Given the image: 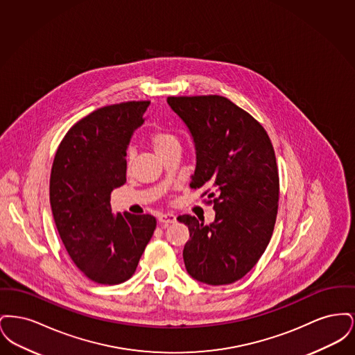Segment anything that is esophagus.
Instances as JSON below:
<instances>
[{
  "instance_id": "obj_1",
  "label": "esophagus",
  "mask_w": 355,
  "mask_h": 355,
  "mask_svg": "<svg viewBox=\"0 0 355 355\" xmlns=\"http://www.w3.org/2000/svg\"><path fill=\"white\" fill-rule=\"evenodd\" d=\"M158 220L162 225H169V223H174L177 220V217L174 214H171V213H164V214H161L158 217Z\"/></svg>"
}]
</instances>
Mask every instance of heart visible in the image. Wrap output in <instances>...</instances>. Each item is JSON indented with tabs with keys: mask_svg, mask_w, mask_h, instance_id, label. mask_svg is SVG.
Masks as SVG:
<instances>
[{
	"mask_svg": "<svg viewBox=\"0 0 355 355\" xmlns=\"http://www.w3.org/2000/svg\"><path fill=\"white\" fill-rule=\"evenodd\" d=\"M149 141L152 144L153 149L155 150V153L158 155L164 154L165 152H168L169 149L173 148H180V141H178V137L174 135L173 132H170L169 129H157L154 130L150 137H149ZM133 152L129 150L128 152V164L130 165L132 164V159H133Z\"/></svg>",
	"mask_w": 355,
	"mask_h": 355,
	"instance_id": "1",
	"label": "heart"
}]
</instances>
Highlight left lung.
Wrapping results in <instances>:
<instances>
[{
	"label": "left lung",
	"instance_id": "1",
	"mask_svg": "<svg viewBox=\"0 0 355 355\" xmlns=\"http://www.w3.org/2000/svg\"><path fill=\"white\" fill-rule=\"evenodd\" d=\"M193 137L197 165L191 189H202L216 220L180 216L190 239L186 270L197 281L229 285L253 269L266 250L278 211L279 177L263 126L222 96L168 97Z\"/></svg>",
	"mask_w": 355,
	"mask_h": 355
}]
</instances>
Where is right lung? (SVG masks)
Returning <instances> with one entry per match:
<instances>
[{
	"mask_svg": "<svg viewBox=\"0 0 355 355\" xmlns=\"http://www.w3.org/2000/svg\"><path fill=\"white\" fill-rule=\"evenodd\" d=\"M150 101L103 106L74 123L51 173V206L71 261L90 281L117 285L135 274L157 220L113 213L110 194L126 182V149Z\"/></svg>",
	"mask_w": 355,
	"mask_h": 355,
	"instance_id": "obj_1",
	"label": "right lung"
}]
</instances>
